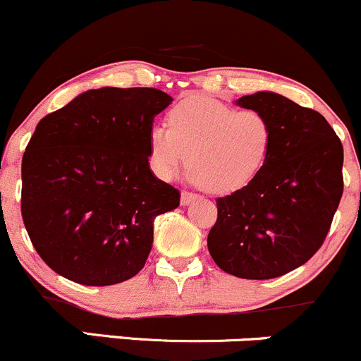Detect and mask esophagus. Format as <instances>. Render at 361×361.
Returning <instances> with one entry per match:
<instances>
[{"label": "esophagus", "instance_id": "obj_1", "mask_svg": "<svg viewBox=\"0 0 361 361\" xmlns=\"http://www.w3.org/2000/svg\"><path fill=\"white\" fill-rule=\"evenodd\" d=\"M196 200V195H192V192L189 191H182L180 192V203L182 205H189V203H192Z\"/></svg>", "mask_w": 361, "mask_h": 361}]
</instances>
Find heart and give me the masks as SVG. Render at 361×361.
Returning <instances> with one entry per match:
<instances>
[{"mask_svg":"<svg viewBox=\"0 0 361 361\" xmlns=\"http://www.w3.org/2000/svg\"><path fill=\"white\" fill-rule=\"evenodd\" d=\"M271 144L273 125L262 111L188 97L166 113V126H151L147 159L163 180L189 161V179L224 195L245 188L261 172Z\"/></svg>","mask_w":361,"mask_h":361,"instance_id":"obj_1","label":"heart"}]
</instances>
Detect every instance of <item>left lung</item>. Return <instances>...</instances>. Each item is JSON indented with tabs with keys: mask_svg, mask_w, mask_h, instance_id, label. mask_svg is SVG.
I'll use <instances>...</instances> for the list:
<instances>
[{
	"mask_svg": "<svg viewBox=\"0 0 361 361\" xmlns=\"http://www.w3.org/2000/svg\"><path fill=\"white\" fill-rule=\"evenodd\" d=\"M262 111L273 144L261 172L217 198L208 252L226 273L271 280L310 261L325 241L343 196L344 151L318 111L273 92L236 100Z\"/></svg>",
	"mask_w": 361,
	"mask_h": 361,
	"instance_id": "1",
	"label": "left lung"
}]
</instances>
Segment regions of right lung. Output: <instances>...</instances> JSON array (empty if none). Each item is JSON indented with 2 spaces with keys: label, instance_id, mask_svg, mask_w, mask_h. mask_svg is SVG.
<instances>
[{
  "label": "right lung",
  "instance_id": "add662e5",
  "mask_svg": "<svg viewBox=\"0 0 361 361\" xmlns=\"http://www.w3.org/2000/svg\"><path fill=\"white\" fill-rule=\"evenodd\" d=\"M172 97L158 88L88 90L47 114L22 158V219L55 273L88 287L135 276L159 214L180 192L149 169L147 135Z\"/></svg>",
  "mask_w": 361,
  "mask_h": 361
}]
</instances>
